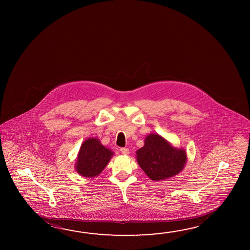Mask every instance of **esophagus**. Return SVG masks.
Segmentation results:
<instances>
[{"label": "esophagus", "instance_id": "esophagus-1", "mask_svg": "<svg viewBox=\"0 0 250 250\" xmlns=\"http://www.w3.org/2000/svg\"><path fill=\"white\" fill-rule=\"evenodd\" d=\"M120 151H121V153L124 154V155H127V154L129 153V149L125 147L121 148V149H120Z\"/></svg>", "mask_w": 250, "mask_h": 250}]
</instances>
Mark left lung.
<instances>
[{
	"label": "left lung",
	"instance_id": "1",
	"mask_svg": "<svg viewBox=\"0 0 250 250\" xmlns=\"http://www.w3.org/2000/svg\"><path fill=\"white\" fill-rule=\"evenodd\" d=\"M139 167L151 180H166L174 176L184 168L187 155L181 149L172 147L158 134H150L145 146L137 151Z\"/></svg>",
	"mask_w": 250,
	"mask_h": 250
}]
</instances>
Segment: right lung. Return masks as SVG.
<instances>
[{
	"label": "right lung",
	"mask_w": 250,
	"mask_h": 250,
	"mask_svg": "<svg viewBox=\"0 0 250 250\" xmlns=\"http://www.w3.org/2000/svg\"><path fill=\"white\" fill-rule=\"evenodd\" d=\"M112 155L113 152L102 146L99 139H87L78 153L77 171L83 177L97 176L106 167Z\"/></svg>",
	"instance_id": "add662e5"
}]
</instances>
